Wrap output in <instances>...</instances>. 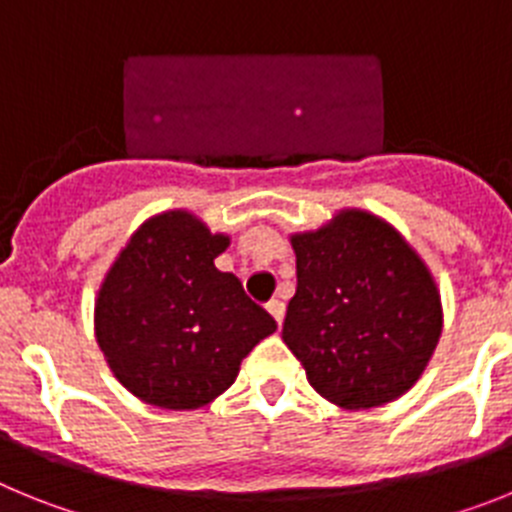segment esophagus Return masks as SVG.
<instances>
[{"label":"esophagus","instance_id":"esophagus-1","mask_svg":"<svg viewBox=\"0 0 512 512\" xmlns=\"http://www.w3.org/2000/svg\"><path fill=\"white\" fill-rule=\"evenodd\" d=\"M266 310H269L271 318L277 320V325H282V320H284V302L282 300H271L269 305H266Z\"/></svg>","mask_w":512,"mask_h":512}]
</instances>
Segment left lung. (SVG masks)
<instances>
[{
	"instance_id": "8db88e82",
	"label": "left lung",
	"mask_w": 512,
	"mask_h": 512,
	"mask_svg": "<svg viewBox=\"0 0 512 512\" xmlns=\"http://www.w3.org/2000/svg\"><path fill=\"white\" fill-rule=\"evenodd\" d=\"M297 292L282 338L307 382L343 410L397 400L425 372L443 330L431 269L384 217L343 207L289 235Z\"/></svg>"
}]
</instances>
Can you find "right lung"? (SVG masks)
<instances>
[{"label": "right lung", "mask_w": 512, "mask_h": 512, "mask_svg": "<svg viewBox=\"0 0 512 512\" xmlns=\"http://www.w3.org/2000/svg\"><path fill=\"white\" fill-rule=\"evenodd\" d=\"M228 246L230 235L176 207L140 223L104 274L94 338L117 382L140 402L205 408L277 330L233 274L215 269Z\"/></svg>", "instance_id": "add662e5"}]
</instances>
